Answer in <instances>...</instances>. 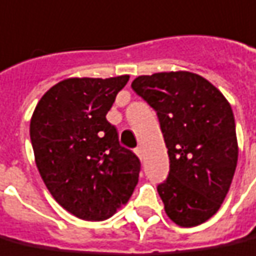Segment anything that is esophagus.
I'll return each mask as SVG.
<instances>
[{"label":"esophagus","mask_w":256,"mask_h":256,"mask_svg":"<svg viewBox=\"0 0 256 256\" xmlns=\"http://www.w3.org/2000/svg\"><path fill=\"white\" fill-rule=\"evenodd\" d=\"M134 153H136L140 158H142V149H141L140 146H137L136 149H134Z\"/></svg>","instance_id":"esophagus-1"}]
</instances>
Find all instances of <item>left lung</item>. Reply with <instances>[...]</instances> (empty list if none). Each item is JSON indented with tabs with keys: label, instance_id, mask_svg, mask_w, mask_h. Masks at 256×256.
Instances as JSON below:
<instances>
[{
	"label": "left lung",
	"instance_id": "obj_1",
	"mask_svg": "<svg viewBox=\"0 0 256 256\" xmlns=\"http://www.w3.org/2000/svg\"><path fill=\"white\" fill-rule=\"evenodd\" d=\"M132 88L156 111L168 148L170 174L157 186L166 216L184 228L205 222L225 200L238 164L230 104L190 72L140 76Z\"/></svg>",
	"mask_w": 256,
	"mask_h": 256
}]
</instances>
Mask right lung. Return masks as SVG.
I'll return each mask as SVG.
<instances>
[{"label": "right lung", "mask_w": 256, "mask_h": 256, "mask_svg": "<svg viewBox=\"0 0 256 256\" xmlns=\"http://www.w3.org/2000/svg\"><path fill=\"white\" fill-rule=\"evenodd\" d=\"M128 76L66 78L42 96L30 124L35 162L54 200L86 221L110 218L133 194L141 162L106 115Z\"/></svg>", "instance_id": "1"}]
</instances>
